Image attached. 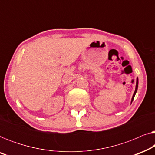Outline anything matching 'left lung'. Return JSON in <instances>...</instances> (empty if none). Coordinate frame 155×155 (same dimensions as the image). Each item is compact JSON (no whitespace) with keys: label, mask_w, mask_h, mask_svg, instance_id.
<instances>
[{"label":"left lung","mask_w":155,"mask_h":155,"mask_svg":"<svg viewBox=\"0 0 155 155\" xmlns=\"http://www.w3.org/2000/svg\"><path fill=\"white\" fill-rule=\"evenodd\" d=\"M137 87H138V79H137V82H136V86H135V92H134V94H133V95L132 99H131V103H132V102H133V99H134L135 95V94H136V92H137Z\"/></svg>","instance_id":"8db88e82"}]
</instances>
